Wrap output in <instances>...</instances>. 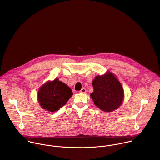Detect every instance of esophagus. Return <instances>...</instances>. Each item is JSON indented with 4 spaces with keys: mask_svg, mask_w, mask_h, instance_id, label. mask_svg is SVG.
Segmentation results:
<instances>
[{
    "mask_svg": "<svg viewBox=\"0 0 160 160\" xmlns=\"http://www.w3.org/2000/svg\"><path fill=\"white\" fill-rule=\"evenodd\" d=\"M86 92V89L85 88H82L81 90L79 91V92H81V93H85Z\"/></svg>",
    "mask_w": 160,
    "mask_h": 160,
    "instance_id": "esophagus-1",
    "label": "esophagus"
}]
</instances>
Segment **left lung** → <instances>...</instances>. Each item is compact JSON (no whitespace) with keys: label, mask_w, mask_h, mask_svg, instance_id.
Listing matches in <instances>:
<instances>
[{"label":"left lung","mask_w":160,"mask_h":160,"mask_svg":"<svg viewBox=\"0 0 160 160\" xmlns=\"http://www.w3.org/2000/svg\"><path fill=\"white\" fill-rule=\"evenodd\" d=\"M92 85L93 92L91 97L98 108L110 112L121 105L124 91L121 84L112 73L108 72L103 76H97Z\"/></svg>","instance_id":"obj_1"}]
</instances>
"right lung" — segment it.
I'll list each match as a JSON object with an SVG mask.
<instances>
[{
    "mask_svg": "<svg viewBox=\"0 0 160 160\" xmlns=\"http://www.w3.org/2000/svg\"><path fill=\"white\" fill-rule=\"evenodd\" d=\"M72 95L69 87L58 79H55L44 84L38 92V97L43 109L53 112L64 106Z\"/></svg>",
    "mask_w": 160,
    "mask_h": 160,
    "instance_id": "1",
    "label": "right lung"
}]
</instances>
